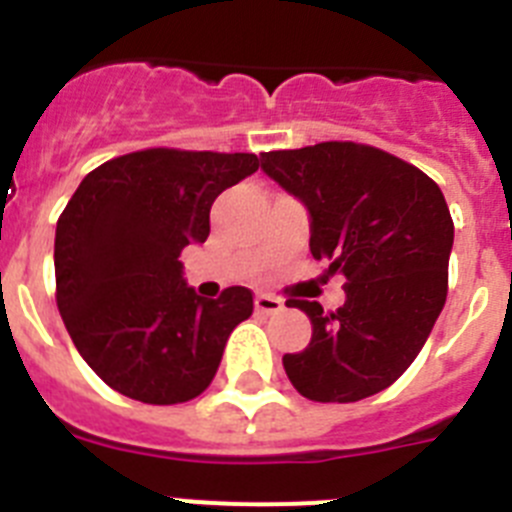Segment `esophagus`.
Here are the masks:
<instances>
[{
	"instance_id": "34e87169",
	"label": "esophagus",
	"mask_w": 512,
	"mask_h": 512,
	"mask_svg": "<svg viewBox=\"0 0 512 512\" xmlns=\"http://www.w3.org/2000/svg\"><path fill=\"white\" fill-rule=\"evenodd\" d=\"M284 310V302L279 297L271 295H256V312L261 315H277V312Z\"/></svg>"
}]
</instances>
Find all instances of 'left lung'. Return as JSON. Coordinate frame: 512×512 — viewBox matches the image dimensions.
Instances as JSON below:
<instances>
[{
  "label": "left lung",
  "mask_w": 512,
  "mask_h": 512,
  "mask_svg": "<svg viewBox=\"0 0 512 512\" xmlns=\"http://www.w3.org/2000/svg\"><path fill=\"white\" fill-rule=\"evenodd\" d=\"M261 169L310 212V251L346 279V302L287 300L312 323L284 372L302 397L356 402L402 377L449 292L454 220L418 166L351 140L261 153Z\"/></svg>",
  "instance_id": "obj_1"
}]
</instances>
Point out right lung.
Wrapping results in <instances>:
<instances>
[{
	"label": "right lung",
	"instance_id": "obj_1",
	"mask_svg": "<svg viewBox=\"0 0 512 512\" xmlns=\"http://www.w3.org/2000/svg\"><path fill=\"white\" fill-rule=\"evenodd\" d=\"M256 169L253 153L146 148L84 176L56 225V302L81 359L112 390L176 405L210 387L253 295L228 287L205 300L179 256L207 241L217 194Z\"/></svg>",
	"mask_w": 512,
	"mask_h": 512
}]
</instances>
